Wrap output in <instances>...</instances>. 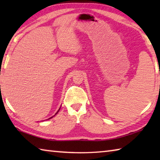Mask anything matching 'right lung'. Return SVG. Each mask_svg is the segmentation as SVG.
Instances as JSON below:
<instances>
[{
  "label": "right lung",
  "mask_w": 160,
  "mask_h": 160,
  "mask_svg": "<svg viewBox=\"0 0 160 160\" xmlns=\"http://www.w3.org/2000/svg\"><path fill=\"white\" fill-rule=\"evenodd\" d=\"M59 110H60V109H58V111H59ZM58 112H56V113H57L58 112ZM51 118H52V117H51Z\"/></svg>",
  "instance_id": "obj_1"
}]
</instances>
